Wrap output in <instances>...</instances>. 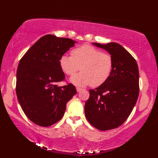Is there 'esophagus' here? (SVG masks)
<instances>
[{"mask_svg":"<svg viewBox=\"0 0 158 158\" xmlns=\"http://www.w3.org/2000/svg\"><path fill=\"white\" fill-rule=\"evenodd\" d=\"M76 91H77V92H80V91H82V89L80 88V87H76Z\"/></svg>","mask_w":158,"mask_h":158,"instance_id":"esophagus-1","label":"esophagus"}]
</instances>
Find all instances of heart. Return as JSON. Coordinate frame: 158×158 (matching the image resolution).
Returning <instances> with one entry per match:
<instances>
[{
	"instance_id": "heart-1",
	"label": "heart",
	"mask_w": 158,
	"mask_h": 158,
	"mask_svg": "<svg viewBox=\"0 0 158 158\" xmlns=\"http://www.w3.org/2000/svg\"><path fill=\"white\" fill-rule=\"evenodd\" d=\"M71 54L61 56L59 64L67 76H73L80 69L82 71L70 78L73 85L85 86L91 84L92 86H99L110 78L113 69V60L110 54L88 44L75 48Z\"/></svg>"
}]
</instances>
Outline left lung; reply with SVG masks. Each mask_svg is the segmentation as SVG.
Wrapping results in <instances>:
<instances>
[{"mask_svg":"<svg viewBox=\"0 0 158 158\" xmlns=\"http://www.w3.org/2000/svg\"><path fill=\"white\" fill-rule=\"evenodd\" d=\"M93 44L110 53L113 69L107 81L89 90L85 116L93 127L109 130L123 124L132 111L139 94V72L136 60L120 44Z\"/></svg>","mask_w":158,"mask_h":158,"instance_id":"1","label":"left lung"}]
</instances>
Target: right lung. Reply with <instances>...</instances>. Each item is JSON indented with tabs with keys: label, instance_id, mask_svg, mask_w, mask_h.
Returning a JSON list of instances; mask_svg holds the SVG:
<instances>
[{
	"label": "right lung",
	"instance_id": "1",
	"mask_svg": "<svg viewBox=\"0 0 158 158\" xmlns=\"http://www.w3.org/2000/svg\"><path fill=\"white\" fill-rule=\"evenodd\" d=\"M76 41L46 35L41 37L20 60L16 77V94L22 110L40 126L59 121L66 104L75 94L72 84L59 86L65 80L59 60Z\"/></svg>",
	"mask_w": 158,
	"mask_h": 158
}]
</instances>
